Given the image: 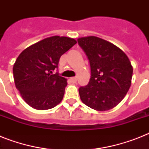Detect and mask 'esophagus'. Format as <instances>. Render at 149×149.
Segmentation results:
<instances>
[{"label": "esophagus", "instance_id": "esophagus-1", "mask_svg": "<svg viewBox=\"0 0 149 149\" xmlns=\"http://www.w3.org/2000/svg\"><path fill=\"white\" fill-rule=\"evenodd\" d=\"M70 81L71 82V83H72V84H75V83L77 82V78H76V77H71L70 79Z\"/></svg>", "mask_w": 149, "mask_h": 149}]
</instances>
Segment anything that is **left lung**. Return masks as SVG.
<instances>
[{
  "instance_id": "left-lung-1",
  "label": "left lung",
  "mask_w": 149,
  "mask_h": 149,
  "mask_svg": "<svg viewBox=\"0 0 149 149\" xmlns=\"http://www.w3.org/2000/svg\"><path fill=\"white\" fill-rule=\"evenodd\" d=\"M90 61L89 84L79 89L84 104L98 111H109L120 103L132 84V67L127 55L110 42L96 36L77 39Z\"/></svg>"
}]
</instances>
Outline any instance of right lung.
<instances>
[{"label":"right lung","mask_w":149,"mask_h":149,"mask_svg":"<svg viewBox=\"0 0 149 149\" xmlns=\"http://www.w3.org/2000/svg\"><path fill=\"white\" fill-rule=\"evenodd\" d=\"M77 43L74 38L52 36L21 52L13 66L14 80L22 99L36 110H48L63 98L67 79L53 70L61 56Z\"/></svg>","instance_id":"add662e5"}]
</instances>
